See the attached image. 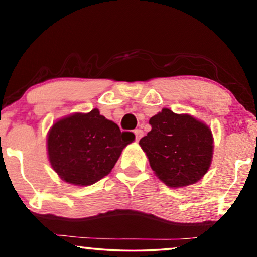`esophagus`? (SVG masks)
<instances>
[{"label": "esophagus", "instance_id": "obj_1", "mask_svg": "<svg viewBox=\"0 0 257 257\" xmlns=\"http://www.w3.org/2000/svg\"><path fill=\"white\" fill-rule=\"evenodd\" d=\"M134 133H135V136H136V141L137 142L143 137V135H144V133H143L142 129H136Z\"/></svg>", "mask_w": 257, "mask_h": 257}]
</instances>
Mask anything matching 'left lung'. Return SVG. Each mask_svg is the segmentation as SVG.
<instances>
[{"instance_id": "1", "label": "left lung", "mask_w": 257, "mask_h": 257, "mask_svg": "<svg viewBox=\"0 0 257 257\" xmlns=\"http://www.w3.org/2000/svg\"><path fill=\"white\" fill-rule=\"evenodd\" d=\"M150 124L152 130L139 145L156 177L171 188L201 180L210 169L214 147L208 125L169 108L152 116Z\"/></svg>"}]
</instances>
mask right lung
Wrapping results in <instances>:
<instances>
[{"instance_id": "right-lung-1", "label": "right lung", "mask_w": 257, "mask_h": 257, "mask_svg": "<svg viewBox=\"0 0 257 257\" xmlns=\"http://www.w3.org/2000/svg\"><path fill=\"white\" fill-rule=\"evenodd\" d=\"M134 141L133 133L121 132L118 124L94 108L53 123L47 134V154L63 181L89 186L111 172L121 152Z\"/></svg>"}]
</instances>
